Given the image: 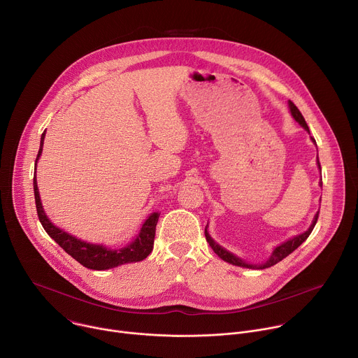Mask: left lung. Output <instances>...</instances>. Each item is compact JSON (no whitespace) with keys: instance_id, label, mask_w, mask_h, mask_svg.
Returning <instances> with one entry per match:
<instances>
[{"instance_id":"obj_1","label":"left lung","mask_w":358,"mask_h":358,"mask_svg":"<svg viewBox=\"0 0 358 358\" xmlns=\"http://www.w3.org/2000/svg\"><path fill=\"white\" fill-rule=\"evenodd\" d=\"M289 110H291V115L294 116V119L295 121L306 131V132H309V128H308V125H306V122H305V117L302 116V113H301V110L296 108V105L292 102V101H289ZM312 139V142L316 145V142H315V139L313 138H310ZM317 166H319V169H320V163H319V157H317ZM320 185H322V182H320ZM317 217H319V212L315 215V217H313V220H312V224L309 226V229L306 230V231H303V233H301V234H298V236H295V237H292V239H289V241H287V242H284V243H281L280 246H277L275 249H274V252H273V255L270 256V259L266 262V263H263V264H249V263H246V262H243L242 259H239V257H236L234 255H231L230 252H227V250H224L223 248H220L212 237L209 236V233H208V224H206V227H205V237H206V242L209 243V246L212 248V250L223 260V262H226V263H230V264H233V266H239V267H246V268H255V270H263V268H268V267H271V266H274V264H277V263H280L282 259H285L287 256H289L295 249H298L306 239L309 237V234L312 233V230H313V227H315V224H316V222H317Z\"/></svg>"}]
</instances>
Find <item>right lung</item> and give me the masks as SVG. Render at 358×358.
Returning <instances> with one entry per match:
<instances>
[{
    "label": "right lung",
    "mask_w": 358,
    "mask_h": 358,
    "mask_svg": "<svg viewBox=\"0 0 358 358\" xmlns=\"http://www.w3.org/2000/svg\"><path fill=\"white\" fill-rule=\"evenodd\" d=\"M43 141H45V134H42V138H41V149L38 152L36 163L42 155ZM34 191H35L38 217H39L43 229L67 255H70L81 266H84L90 270H109V268L122 266L127 263L142 262L152 253L153 243H155V234H156V224H157L160 213L153 212L146 219V222L142 224L141 231L135 237L134 242H131L125 248L113 250V249H108L102 245H91V243L83 242V241L77 239V237L64 231L63 229L55 226L48 219V215L43 210L41 196H39V189H38V182H36V169H35V176H34Z\"/></svg>",
    "instance_id": "1"
}]
</instances>
